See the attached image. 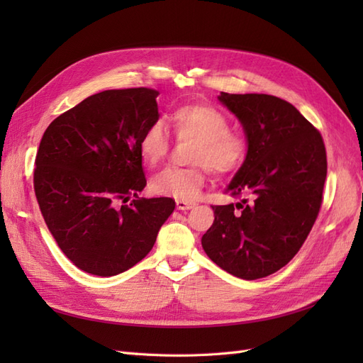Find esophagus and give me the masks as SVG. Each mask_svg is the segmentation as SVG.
Segmentation results:
<instances>
[{
  "label": "esophagus",
  "mask_w": 363,
  "mask_h": 363,
  "mask_svg": "<svg viewBox=\"0 0 363 363\" xmlns=\"http://www.w3.org/2000/svg\"><path fill=\"white\" fill-rule=\"evenodd\" d=\"M175 206H177L179 211H189V208H192L195 206V203L184 201V200H177V201H175Z\"/></svg>",
  "instance_id": "34e87169"
}]
</instances>
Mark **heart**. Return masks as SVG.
Here are the masks:
<instances>
[{
	"mask_svg": "<svg viewBox=\"0 0 363 363\" xmlns=\"http://www.w3.org/2000/svg\"><path fill=\"white\" fill-rule=\"evenodd\" d=\"M169 123L179 139L196 140L191 162L192 168L168 167L151 179V191L179 200H194L200 194L211 168L216 174L233 172L242 167L248 155L244 135L230 130L227 116L215 107L184 104L175 108ZM169 138L162 123L150 124L139 139V152L150 164L167 156Z\"/></svg>",
	"mask_w": 363,
	"mask_h": 363,
	"instance_id": "1",
	"label": "heart"
}]
</instances>
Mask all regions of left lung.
Segmentation results:
<instances>
[{
	"instance_id": "obj_1",
	"label": "left lung",
	"mask_w": 363,
	"mask_h": 363,
	"mask_svg": "<svg viewBox=\"0 0 363 363\" xmlns=\"http://www.w3.org/2000/svg\"><path fill=\"white\" fill-rule=\"evenodd\" d=\"M218 100L242 124L248 155L225 189L242 200L212 206L215 221L201 245L219 268L256 280L286 265L311 233L323 203L325 147L281 98L221 92Z\"/></svg>"
}]
</instances>
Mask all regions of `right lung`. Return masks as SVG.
Instances as JSON below:
<instances>
[{
  "label": "right lung",
  "instance_id": "right-lung-1",
  "mask_svg": "<svg viewBox=\"0 0 363 363\" xmlns=\"http://www.w3.org/2000/svg\"><path fill=\"white\" fill-rule=\"evenodd\" d=\"M157 95L148 87L91 95L42 136L35 163L42 216L63 255L94 276L135 267L174 212L168 196L138 195L147 186L139 139L157 123Z\"/></svg>",
  "mask_w": 363,
  "mask_h": 363
}]
</instances>
